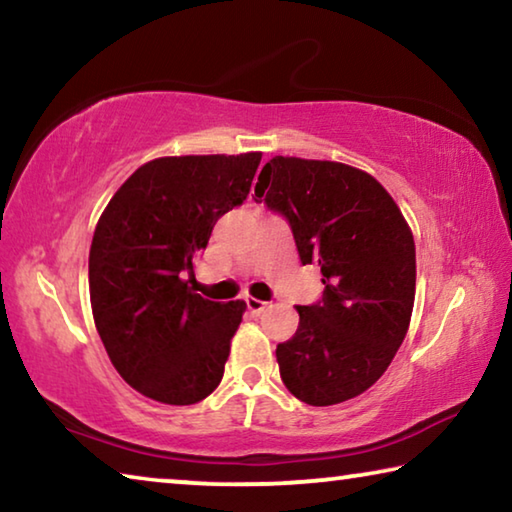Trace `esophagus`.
<instances>
[{"label":"esophagus","mask_w":512,"mask_h":512,"mask_svg":"<svg viewBox=\"0 0 512 512\" xmlns=\"http://www.w3.org/2000/svg\"><path fill=\"white\" fill-rule=\"evenodd\" d=\"M246 305L250 311H253V314H262V311L268 307V302L257 300V298H246Z\"/></svg>","instance_id":"obj_1"}]
</instances>
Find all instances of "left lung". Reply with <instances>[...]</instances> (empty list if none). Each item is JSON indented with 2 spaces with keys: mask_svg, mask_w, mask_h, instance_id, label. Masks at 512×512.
<instances>
[{
  "mask_svg": "<svg viewBox=\"0 0 512 512\" xmlns=\"http://www.w3.org/2000/svg\"><path fill=\"white\" fill-rule=\"evenodd\" d=\"M257 201L289 221L300 262H316L323 298L298 305L300 323L277 345L291 395L332 406L375 384L411 323L415 244L400 207L366 171L341 162L275 155Z\"/></svg>",
  "mask_w": 512,
  "mask_h": 512,
  "instance_id": "8db88e82",
  "label": "left lung"
}]
</instances>
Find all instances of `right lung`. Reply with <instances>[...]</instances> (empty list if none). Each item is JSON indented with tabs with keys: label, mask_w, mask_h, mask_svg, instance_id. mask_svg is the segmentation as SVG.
<instances>
[{
	"label": "right lung",
	"mask_w": 512,
	"mask_h": 512,
	"mask_svg": "<svg viewBox=\"0 0 512 512\" xmlns=\"http://www.w3.org/2000/svg\"><path fill=\"white\" fill-rule=\"evenodd\" d=\"M262 153L158 158L110 198L90 248L92 316L112 366L162 404L205 400L221 384L246 302L187 287L214 223L246 201Z\"/></svg>",
	"instance_id": "obj_1"
}]
</instances>
